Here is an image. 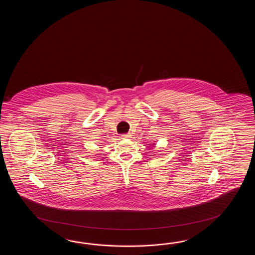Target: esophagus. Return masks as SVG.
Listing matches in <instances>:
<instances>
[{
	"instance_id": "34e87169",
	"label": "esophagus",
	"mask_w": 255,
	"mask_h": 255,
	"mask_svg": "<svg viewBox=\"0 0 255 255\" xmlns=\"http://www.w3.org/2000/svg\"><path fill=\"white\" fill-rule=\"evenodd\" d=\"M122 138H130L131 137V134H126V135H122Z\"/></svg>"
}]
</instances>
